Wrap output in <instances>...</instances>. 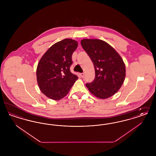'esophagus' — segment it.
I'll list each match as a JSON object with an SVG mask.
<instances>
[{
	"mask_svg": "<svg viewBox=\"0 0 156 156\" xmlns=\"http://www.w3.org/2000/svg\"><path fill=\"white\" fill-rule=\"evenodd\" d=\"M80 75V76H81V77H82V78H83L84 76V74L83 73H81Z\"/></svg>",
	"mask_w": 156,
	"mask_h": 156,
	"instance_id": "obj_1",
	"label": "esophagus"
}]
</instances>
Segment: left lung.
Segmentation results:
<instances>
[{
	"label": "left lung",
	"instance_id": "1",
	"mask_svg": "<svg viewBox=\"0 0 156 156\" xmlns=\"http://www.w3.org/2000/svg\"><path fill=\"white\" fill-rule=\"evenodd\" d=\"M81 44L95 68V80L86 84L89 92L102 99L114 95L125 79L126 67L123 60L111 45L103 40L85 38L82 40Z\"/></svg>",
	"mask_w": 156,
	"mask_h": 156
}]
</instances>
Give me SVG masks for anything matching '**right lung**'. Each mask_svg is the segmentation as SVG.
Returning <instances> with one entry per match:
<instances>
[{
	"label": "right lung",
	"mask_w": 156,
	"mask_h": 156,
	"mask_svg": "<svg viewBox=\"0 0 156 156\" xmlns=\"http://www.w3.org/2000/svg\"><path fill=\"white\" fill-rule=\"evenodd\" d=\"M78 43L66 38L50 47L40 59L36 69L37 81L41 92L50 99L64 98L78 76L70 71L72 55Z\"/></svg>",
	"instance_id": "right-lung-1"
}]
</instances>
